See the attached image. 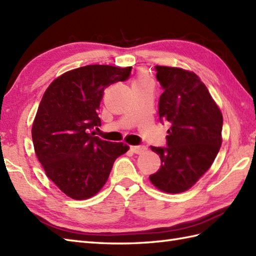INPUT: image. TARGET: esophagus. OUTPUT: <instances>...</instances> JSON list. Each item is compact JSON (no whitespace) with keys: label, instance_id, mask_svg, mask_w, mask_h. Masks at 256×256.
Here are the masks:
<instances>
[{"label":"esophagus","instance_id":"1","mask_svg":"<svg viewBox=\"0 0 256 256\" xmlns=\"http://www.w3.org/2000/svg\"><path fill=\"white\" fill-rule=\"evenodd\" d=\"M131 150L135 154H142L146 150V148L143 145H134V146H131Z\"/></svg>","mask_w":256,"mask_h":256}]
</instances>
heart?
<instances>
[{
	"label": "heart",
	"mask_w": 256,
	"mask_h": 256,
	"mask_svg": "<svg viewBox=\"0 0 256 256\" xmlns=\"http://www.w3.org/2000/svg\"><path fill=\"white\" fill-rule=\"evenodd\" d=\"M144 80H146V78L144 77V76H140V77H138L136 82H142V81H144Z\"/></svg>",
	"instance_id": "obj_1"
}]
</instances>
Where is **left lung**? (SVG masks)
Instances as JSON below:
<instances>
[{"mask_svg": "<svg viewBox=\"0 0 256 256\" xmlns=\"http://www.w3.org/2000/svg\"><path fill=\"white\" fill-rule=\"evenodd\" d=\"M162 94L158 114L172 124L165 148L150 146L162 165L150 176L162 192H186L209 170L222 143L224 118L206 86L194 72L180 68L155 66Z\"/></svg>", "mask_w": 256, "mask_h": 256, "instance_id": "obj_1", "label": "left lung"}]
</instances>
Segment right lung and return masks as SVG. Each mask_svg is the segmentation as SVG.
<instances>
[{"instance_id": "add662e5", "label": "right lung", "mask_w": 256, "mask_h": 256, "mask_svg": "<svg viewBox=\"0 0 256 256\" xmlns=\"http://www.w3.org/2000/svg\"><path fill=\"white\" fill-rule=\"evenodd\" d=\"M132 67L90 64L70 70L45 91L32 123V138L47 177L76 200L104 186L113 162L128 146L94 136L101 125L100 102L106 86L125 81Z\"/></svg>"}]
</instances>
